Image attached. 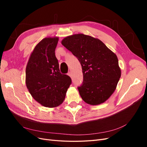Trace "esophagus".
I'll list each match as a JSON object with an SVG mask.
<instances>
[{"mask_svg":"<svg viewBox=\"0 0 147 147\" xmlns=\"http://www.w3.org/2000/svg\"><path fill=\"white\" fill-rule=\"evenodd\" d=\"M67 75H69V76H70V77H72V74H71V72H69L67 73Z\"/></svg>","mask_w":147,"mask_h":147,"instance_id":"obj_1","label":"esophagus"}]
</instances>
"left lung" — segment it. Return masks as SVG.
<instances>
[{"label": "left lung", "mask_w": 147, "mask_h": 147, "mask_svg": "<svg viewBox=\"0 0 147 147\" xmlns=\"http://www.w3.org/2000/svg\"><path fill=\"white\" fill-rule=\"evenodd\" d=\"M61 43L81 64L83 80L77 88L82 99L93 105L107 100L121 77L117 55L100 40L82 34L67 37Z\"/></svg>", "instance_id": "obj_1"}]
</instances>
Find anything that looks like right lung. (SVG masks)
<instances>
[{
	"label": "right lung",
	"mask_w": 147,
	"mask_h": 147,
	"mask_svg": "<svg viewBox=\"0 0 147 147\" xmlns=\"http://www.w3.org/2000/svg\"><path fill=\"white\" fill-rule=\"evenodd\" d=\"M58 38H45L35 47L26 69V83L33 98L46 107L63 103L72 84L67 75L60 72L55 56Z\"/></svg>",
	"instance_id": "right-lung-1"
}]
</instances>
